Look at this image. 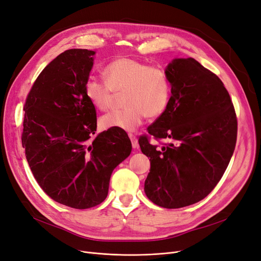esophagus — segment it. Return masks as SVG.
I'll return each instance as SVG.
<instances>
[{
  "instance_id": "34e87169",
  "label": "esophagus",
  "mask_w": 261,
  "mask_h": 261,
  "mask_svg": "<svg viewBox=\"0 0 261 261\" xmlns=\"http://www.w3.org/2000/svg\"><path fill=\"white\" fill-rule=\"evenodd\" d=\"M128 137H129L130 141H132V145H133V148H134V149H137V148L139 147V144H138V139H137V137L135 136V135H133V134H128Z\"/></svg>"
}]
</instances>
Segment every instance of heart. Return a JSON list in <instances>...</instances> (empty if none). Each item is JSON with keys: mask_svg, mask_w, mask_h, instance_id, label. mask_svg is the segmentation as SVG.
I'll use <instances>...</instances> for the list:
<instances>
[{"mask_svg": "<svg viewBox=\"0 0 261 261\" xmlns=\"http://www.w3.org/2000/svg\"><path fill=\"white\" fill-rule=\"evenodd\" d=\"M106 82L89 78L85 95L93 107L106 111L113 106L117 94L122 97L123 110L112 111L99 120L101 129L133 132L145 118L156 119L168 109L172 94L171 80L164 68L143 61L120 57L103 67Z\"/></svg>", "mask_w": 261, "mask_h": 261, "instance_id": "heart-1", "label": "heart"}]
</instances>
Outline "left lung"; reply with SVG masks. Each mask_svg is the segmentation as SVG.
<instances>
[{
  "label": "left lung",
  "instance_id": "8db88e82",
  "mask_svg": "<svg viewBox=\"0 0 261 261\" xmlns=\"http://www.w3.org/2000/svg\"><path fill=\"white\" fill-rule=\"evenodd\" d=\"M166 71L172 85L169 107L139 145L151 163L145 195L160 206L179 209L202 200L220 182L236 148L238 122L224 83L199 62L175 59ZM150 136L169 142L159 148Z\"/></svg>",
  "mask_w": 261,
  "mask_h": 261
}]
</instances>
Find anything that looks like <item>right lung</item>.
Listing matches in <instances>:
<instances>
[{
  "label": "right lung",
  "mask_w": 261,
  "mask_h": 261,
  "mask_svg": "<svg viewBox=\"0 0 261 261\" xmlns=\"http://www.w3.org/2000/svg\"><path fill=\"white\" fill-rule=\"evenodd\" d=\"M94 51L69 49L41 70L24 102L22 147L38 185L55 201L89 209L106 199L110 176L132 151L125 130L96 132L85 95Z\"/></svg>",
  "instance_id": "obj_1"
}]
</instances>
